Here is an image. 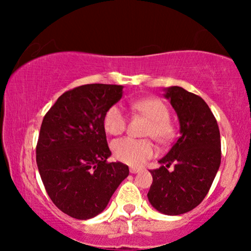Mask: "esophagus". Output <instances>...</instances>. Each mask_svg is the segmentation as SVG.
Returning <instances> with one entry per match:
<instances>
[{"mask_svg": "<svg viewBox=\"0 0 251 251\" xmlns=\"http://www.w3.org/2000/svg\"><path fill=\"white\" fill-rule=\"evenodd\" d=\"M130 173L131 174H138V173H140V169L139 168H130Z\"/></svg>", "mask_w": 251, "mask_h": 251, "instance_id": "obj_1", "label": "esophagus"}]
</instances>
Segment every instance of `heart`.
<instances>
[{
    "label": "heart",
    "mask_w": 251,
    "mask_h": 251,
    "mask_svg": "<svg viewBox=\"0 0 251 251\" xmlns=\"http://www.w3.org/2000/svg\"><path fill=\"white\" fill-rule=\"evenodd\" d=\"M133 107L137 112L150 120L145 136L152 137L156 142L167 143L173 138L174 129L169 121V109L157 98H145L136 101ZM104 128L109 135L122 133L126 126V115L120 105H113L104 115ZM115 157L129 166H142L155 154V146L149 139H135L126 137L113 144Z\"/></svg>",
    "instance_id": "b5f03b06"
}]
</instances>
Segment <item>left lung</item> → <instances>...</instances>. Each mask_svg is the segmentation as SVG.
<instances>
[{
    "instance_id": "left-lung-1",
    "label": "left lung",
    "mask_w": 251,
    "mask_h": 251,
    "mask_svg": "<svg viewBox=\"0 0 251 251\" xmlns=\"http://www.w3.org/2000/svg\"><path fill=\"white\" fill-rule=\"evenodd\" d=\"M179 120V138L151 170L153 183L147 198L161 214L176 216L191 211L208 194L221 166V133L203 99L180 87L164 89ZM171 164L174 171L167 170Z\"/></svg>"
}]
</instances>
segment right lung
I'll use <instances>...</instances> for the list:
<instances>
[{
    "label": "right lung",
    "instance_id": "1",
    "mask_svg": "<svg viewBox=\"0 0 251 251\" xmlns=\"http://www.w3.org/2000/svg\"><path fill=\"white\" fill-rule=\"evenodd\" d=\"M123 85L85 84L60 96L44 116L36 163L48 195L76 219L95 217L129 175L111 156L104 115L122 98Z\"/></svg>",
    "mask_w": 251,
    "mask_h": 251
}]
</instances>
